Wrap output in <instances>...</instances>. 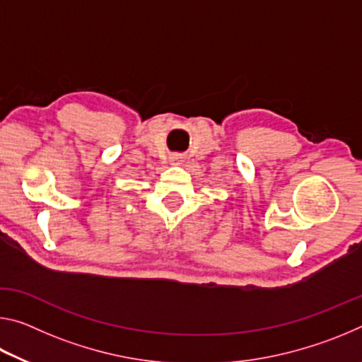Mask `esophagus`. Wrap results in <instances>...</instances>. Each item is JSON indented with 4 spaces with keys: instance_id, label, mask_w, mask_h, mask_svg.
I'll return each mask as SVG.
<instances>
[{
    "instance_id": "1",
    "label": "esophagus",
    "mask_w": 362,
    "mask_h": 362,
    "mask_svg": "<svg viewBox=\"0 0 362 362\" xmlns=\"http://www.w3.org/2000/svg\"><path fill=\"white\" fill-rule=\"evenodd\" d=\"M182 159H183V156H182V155H173V156H170V161L175 163V164L182 163Z\"/></svg>"
}]
</instances>
